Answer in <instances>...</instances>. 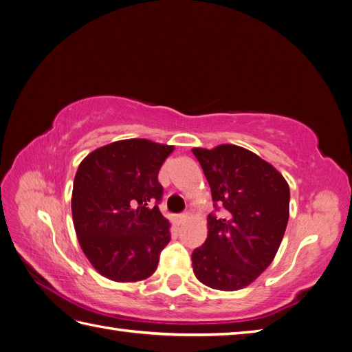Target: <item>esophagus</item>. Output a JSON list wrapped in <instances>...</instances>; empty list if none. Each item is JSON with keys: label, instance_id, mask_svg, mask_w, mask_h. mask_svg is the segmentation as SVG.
Masks as SVG:
<instances>
[{"label": "esophagus", "instance_id": "34e87169", "mask_svg": "<svg viewBox=\"0 0 352 352\" xmlns=\"http://www.w3.org/2000/svg\"><path fill=\"white\" fill-rule=\"evenodd\" d=\"M188 219H189V214H188V212H184V214L177 216V223H179V225H184V223H185Z\"/></svg>", "mask_w": 352, "mask_h": 352}]
</instances>
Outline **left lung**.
<instances>
[{
  "instance_id": "8db88e82",
  "label": "left lung",
  "mask_w": 352,
  "mask_h": 352,
  "mask_svg": "<svg viewBox=\"0 0 352 352\" xmlns=\"http://www.w3.org/2000/svg\"><path fill=\"white\" fill-rule=\"evenodd\" d=\"M216 211L208 236L192 252L197 279L219 291H238L269 267L289 219V186L272 164L242 146L194 148Z\"/></svg>"
}]
</instances>
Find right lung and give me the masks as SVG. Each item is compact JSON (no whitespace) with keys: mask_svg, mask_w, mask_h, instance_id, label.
I'll return each mask as SVG.
<instances>
[{"mask_svg":"<svg viewBox=\"0 0 352 352\" xmlns=\"http://www.w3.org/2000/svg\"><path fill=\"white\" fill-rule=\"evenodd\" d=\"M175 146L124 140L92 151L79 164L72 194L73 225L82 251L116 282L144 280L170 242L160 212L158 172Z\"/></svg>","mask_w":352,"mask_h":352,"instance_id":"obj_1","label":"right lung"}]
</instances>
